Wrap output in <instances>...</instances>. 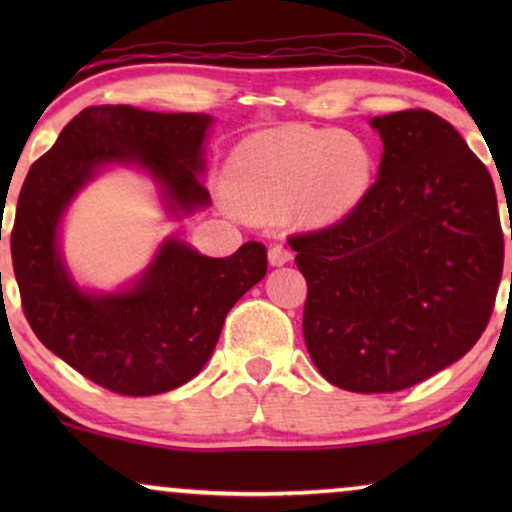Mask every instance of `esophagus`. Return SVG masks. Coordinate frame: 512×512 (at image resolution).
Segmentation results:
<instances>
[{
	"instance_id": "1",
	"label": "esophagus",
	"mask_w": 512,
	"mask_h": 512,
	"mask_svg": "<svg viewBox=\"0 0 512 512\" xmlns=\"http://www.w3.org/2000/svg\"><path fill=\"white\" fill-rule=\"evenodd\" d=\"M268 258H270V265H284L291 261L293 254L284 247V244H272L268 249Z\"/></svg>"
}]
</instances>
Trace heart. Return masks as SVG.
<instances>
[{"label": "heart", "instance_id": "obj_1", "mask_svg": "<svg viewBox=\"0 0 512 512\" xmlns=\"http://www.w3.org/2000/svg\"><path fill=\"white\" fill-rule=\"evenodd\" d=\"M373 156L359 137L305 125L263 130L237 146L228 165L230 198L244 212L293 200L305 219L338 221L366 198Z\"/></svg>", "mask_w": 512, "mask_h": 512}]
</instances>
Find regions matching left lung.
Returning a JSON list of instances; mask_svg holds the SVG:
<instances>
[{
  "label": "left lung",
  "mask_w": 512,
  "mask_h": 512,
  "mask_svg": "<svg viewBox=\"0 0 512 512\" xmlns=\"http://www.w3.org/2000/svg\"><path fill=\"white\" fill-rule=\"evenodd\" d=\"M382 163L333 226L289 237L307 282L303 335L335 387L394 394L459 361L492 317L503 272L494 181L426 109L375 116Z\"/></svg>",
  "instance_id": "obj_1"
}]
</instances>
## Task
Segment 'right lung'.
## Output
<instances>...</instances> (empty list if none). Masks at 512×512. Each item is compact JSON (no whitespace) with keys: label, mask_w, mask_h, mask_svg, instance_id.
Segmentation results:
<instances>
[{"label":"right lung","mask_w":512,"mask_h":512,"mask_svg":"<svg viewBox=\"0 0 512 512\" xmlns=\"http://www.w3.org/2000/svg\"><path fill=\"white\" fill-rule=\"evenodd\" d=\"M212 116L158 114L125 104L88 107L30 167L11 230L13 272L32 331L83 377L123 396H156L193 380L212 356L237 300L268 272V251L247 242L209 258L170 237L137 284L90 293L74 284L58 247L60 219L104 165H139L170 212L209 205L198 174Z\"/></svg>","instance_id":"1"}]
</instances>
